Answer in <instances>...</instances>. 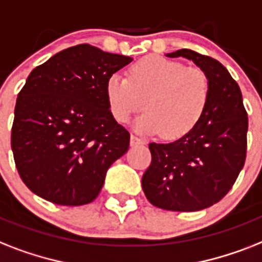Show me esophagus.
Returning <instances> with one entry per match:
<instances>
[{
	"label": "esophagus",
	"mask_w": 262,
	"mask_h": 262,
	"mask_svg": "<svg viewBox=\"0 0 262 262\" xmlns=\"http://www.w3.org/2000/svg\"><path fill=\"white\" fill-rule=\"evenodd\" d=\"M142 144H144V140H141L138 136H130V145H142Z\"/></svg>",
	"instance_id": "1"
}]
</instances>
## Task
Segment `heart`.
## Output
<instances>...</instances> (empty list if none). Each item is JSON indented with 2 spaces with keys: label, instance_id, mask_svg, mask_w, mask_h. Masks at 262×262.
Masks as SVG:
<instances>
[{
  "label": "heart",
  "instance_id": "1",
  "mask_svg": "<svg viewBox=\"0 0 262 262\" xmlns=\"http://www.w3.org/2000/svg\"><path fill=\"white\" fill-rule=\"evenodd\" d=\"M210 91L203 70L157 55L136 61L129 78L112 74L105 86L114 120L127 122L142 109L145 99L146 112L136 121L137 130L146 135L164 132L168 138H180L195 129L205 116Z\"/></svg>",
  "mask_w": 262,
  "mask_h": 262
}]
</instances>
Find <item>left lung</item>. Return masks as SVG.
I'll list each match as a JSON object with an SVG mask.
<instances>
[{
    "instance_id": "obj_1",
    "label": "left lung",
    "mask_w": 262,
    "mask_h": 262,
    "mask_svg": "<svg viewBox=\"0 0 262 262\" xmlns=\"http://www.w3.org/2000/svg\"><path fill=\"white\" fill-rule=\"evenodd\" d=\"M186 57L207 74L210 101L195 129L169 144L150 142L152 161L142 175V190L156 207L199 211L226 195L244 168L248 148V113L235 82L220 61L192 50Z\"/></svg>"
}]
</instances>
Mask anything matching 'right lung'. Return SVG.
Masks as SVG:
<instances>
[{"instance_id":"add662e5","label":"right lung","mask_w":262,"mask_h":262,"mask_svg":"<svg viewBox=\"0 0 262 262\" xmlns=\"http://www.w3.org/2000/svg\"><path fill=\"white\" fill-rule=\"evenodd\" d=\"M132 61L90 44L37 66L17 95L10 145L21 180L55 205L82 206L101 192L130 135L109 110L106 80Z\"/></svg>"}]
</instances>
